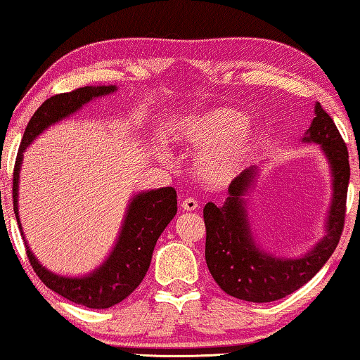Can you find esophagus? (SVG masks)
<instances>
[{"mask_svg":"<svg viewBox=\"0 0 360 360\" xmlns=\"http://www.w3.org/2000/svg\"><path fill=\"white\" fill-rule=\"evenodd\" d=\"M181 210L185 211H195L196 208H198V201H196L195 198H191V196H188V198H185L184 201H181Z\"/></svg>","mask_w":360,"mask_h":360,"instance_id":"esophagus-1","label":"esophagus"}]
</instances>
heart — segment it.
<instances>
[{
  "label": "heart",
  "mask_w": 360,
  "mask_h": 360,
  "mask_svg": "<svg viewBox=\"0 0 360 360\" xmlns=\"http://www.w3.org/2000/svg\"><path fill=\"white\" fill-rule=\"evenodd\" d=\"M245 124L243 112L223 108L180 120L169 137L174 144L205 147L195 157V175L201 184L218 188L239 175L257 144V132Z\"/></svg>",
  "instance_id": "b5f03b06"
}]
</instances>
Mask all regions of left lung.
I'll return each mask as SVG.
<instances>
[{
  "instance_id": "1",
  "label": "left lung",
  "mask_w": 360,
  "mask_h": 360,
  "mask_svg": "<svg viewBox=\"0 0 360 360\" xmlns=\"http://www.w3.org/2000/svg\"><path fill=\"white\" fill-rule=\"evenodd\" d=\"M314 120L304 141L321 144L333 170V205L328 234L303 259L280 260L260 252L250 234L243 196L252 185L255 169H248L231 181L228 198L221 206L208 203L203 210L206 226L205 259L219 288L244 302H275L303 287L319 272L338 248L346 219L349 152L331 116L316 103Z\"/></svg>"
}]
</instances>
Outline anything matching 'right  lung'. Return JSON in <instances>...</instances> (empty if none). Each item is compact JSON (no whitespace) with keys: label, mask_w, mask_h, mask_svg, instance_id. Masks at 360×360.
I'll return each mask as SVG.
<instances>
[{"label":"right lung","mask_w":360,"mask_h":360,"mask_svg":"<svg viewBox=\"0 0 360 360\" xmlns=\"http://www.w3.org/2000/svg\"><path fill=\"white\" fill-rule=\"evenodd\" d=\"M115 86H83L68 93L53 95L34 112L24 131L13 172V206L18 218V180L22 152L34 137L47 126L75 112L91 98L108 95ZM176 214V191L172 186L152 190L132 198L122 226L120 240L110 259L96 272L83 278H67L51 274L34 257L26 244V254L34 272L53 292L70 302L93 309H105L126 300L144 280L149 270L152 250L167 224ZM21 229V224H19ZM22 233V231H21Z\"/></svg>","instance_id":"obj_1"}]
</instances>
